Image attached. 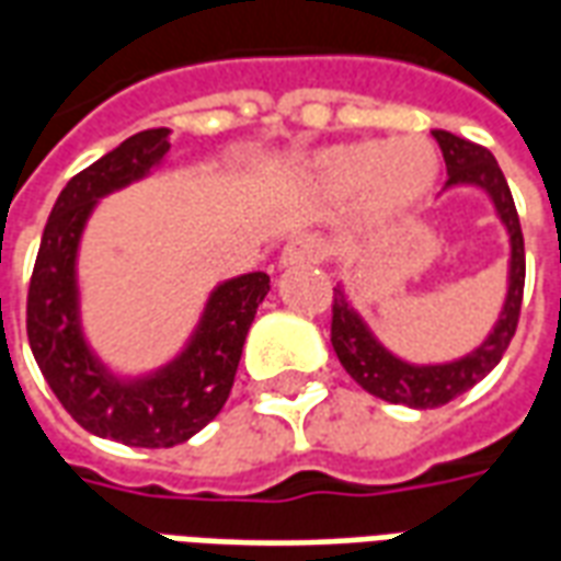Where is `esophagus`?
I'll list each match as a JSON object with an SVG mask.
<instances>
[{"mask_svg":"<svg viewBox=\"0 0 561 561\" xmlns=\"http://www.w3.org/2000/svg\"><path fill=\"white\" fill-rule=\"evenodd\" d=\"M324 257V243L312 237V233H300L291 237L288 243L282 245L279 264L282 267H294V264H318Z\"/></svg>","mask_w":561,"mask_h":561,"instance_id":"34e87169","label":"esophagus"}]
</instances>
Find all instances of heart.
<instances>
[{
	"label": "heart",
	"mask_w": 561,
	"mask_h": 561,
	"mask_svg": "<svg viewBox=\"0 0 561 561\" xmlns=\"http://www.w3.org/2000/svg\"><path fill=\"white\" fill-rule=\"evenodd\" d=\"M316 176L333 195L360 192V216L369 225H388L433 192L438 156L423 138L352 140L324 149Z\"/></svg>",
	"instance_id": "obj_1"
}]
</instances>
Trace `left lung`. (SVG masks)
<instances>
[{
    "instance_id": "obj_1",
    "label": "left lung",
    "mask_w": 561,
    "mask_h": 561,
    "mask_svg": "<svg viewBox=\"0 0 561 561\" xmlns=\"http://www.w3.org/2000/svg\"><path fill=\"white\" fill-rule=\"evenodd\" d=\"M433 138L442 147L447 164L445 188L454 185H471L481 188L493 201L495 216L505 225L507 243H511V261H507V294L502 312L490 336L474 348L447 364H409L385 348L369 330L364 316L354 309L342 285L333 288V324H330V342L333 352L345 366V373L378 400L409 409H438L445 402L457 400L459 393L471 390L481 378H486L502 360L507 345L514 340L519 321V304H523V282H526V249H523V231L514 197L507 188V180L499 161L490 149L478 147L466 138H457L450 131L435 128Z\"/></svg>"
}]
</instances>
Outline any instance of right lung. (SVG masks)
Wrapping results in <instances>:
<instances>
[{
    "instance_id": "1",
    "label": "right lung",
    "mask_w": 561,
    "mask_h": 561,
    "mask_svg": "<svg viewBox=\"0 0 561 561\" xmlns=\"http://www.w3.org/2000/svg\"><path fill=\"white\" fill-rule=\"evenodd\" d=\"M168 135L138 131L68 180L44 225L26 300L30 348L56 400L87 433L131 447L183 445L221 412L245 333L270 291L261 270L219 282L183 352L147 376H116L90 348L80 324V237L104 195L159 168L171 149Z\"/></svg>"
}]
</instances>
